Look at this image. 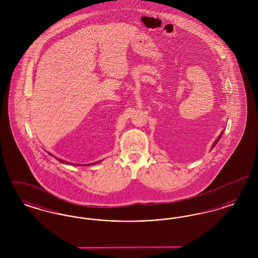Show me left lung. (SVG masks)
I'll return each mask as SVG.
<instances>
[{
  "mask_svg": "<svg viewBox=\"0 0 258 258\" xmlns=\"http://www.w3.org/2000/svg\"><path fill=\"white\" fill-rule=\"evenodd\" d=\"M221 136H222V134H221V135H220V136L218 137V139H217V140H216V141L214 142V144H213V147H212V149H213V148L215 147V146H216V145L218 144V142H219V141L221 140Z\"/></svg>",
  "mask_w": 258,
  "mask_h": 258,
  "instance_id": "8db88e82",
  "label": "left lung"
}]
</instances>
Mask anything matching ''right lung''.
Segmentation results:
<instances>
[{"mask_svg":"<svg viewBox=\"0 0 258 258\" xmlns=\"http://www.w3.org/2000/svg\"><path fill=\"white\" fill-rule=\"evenodd\" d=\"M50 156H52L50 153H48ZM52 157H54V156H52ZM56 160H58V161H60L61 163H63V164H70V165H78V164H76V163H72V162H69V161H66V160H61V159H58V158H55Z\"/></svg>","mask_w":258,"mask_h":258,"instance_id":"add662e5","label":"right lung"}]
</instances>
